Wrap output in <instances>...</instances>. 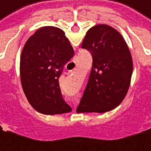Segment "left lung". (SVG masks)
I'll return each mask as SVG.
<instances>
[{
	"label": "left lung",
	"instance_id": "8db88e82",
	"mask_svg": "<svg viewBox=\"0 0 151 151\" xmlns=\"http://www.w3.org/2000/svg\"><path fill=\"white\" fill-rule=\"evenodd\" d=\"M81 48L90 52L93 65L76 111H109L121 103L129 90L132 72L129 47L118 31L99 24L88 31Z\"/></svg>",
	"mask_w": 151,
	"mask_h": 151
}]
</instances>
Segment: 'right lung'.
<instances>
[{"label": "right lung", "instance_id": "add662e5", "mask_svg": "<svg viewBox=\"0 0 151 151\" xmlns=\"http://www.w3.org/2000/svg\"><path fill=\"white\" fill-rule=\"evenodd\" d=\"M74 53L64 32L56 27H43L27 40L21 53L20 78L27 100L37 111L56 115L71 111L61 94L58 79Z\"/></svg>", "mask_w": 151, "mask_h": 151}]
</instances>
